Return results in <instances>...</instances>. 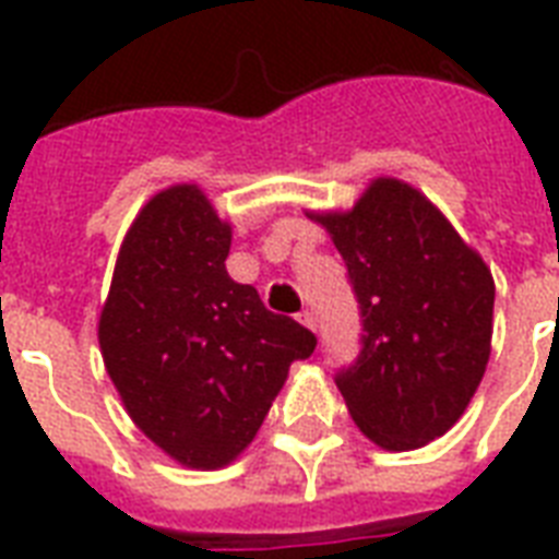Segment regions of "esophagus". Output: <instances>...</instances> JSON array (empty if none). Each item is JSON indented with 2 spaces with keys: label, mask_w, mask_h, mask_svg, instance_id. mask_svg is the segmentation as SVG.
I'll return each mask as SVG.
<instances>
[{
  "label": "esophagus",
  "mask_w": 559,
  "mask_h": 559,
  "mask_svg": "<svg viewBox=\"0 0 559 559\" xmlns=\"http://www.w3.org/2000/svg\"><path fill=\"white\" fill-rule=\"evenodd\" d=\"M298 322L305 324V328H310V331H316V313H313V310H301V313H298Z\"/></svg>",
  "instance_id": "esophagus-1"
}]
</instances>
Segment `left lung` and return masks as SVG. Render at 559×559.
<instances>
[{
	"label": "left lung",
	"mask_w": 559,
	"mask_h": 559,
	"mask_svg": "<svg viewBox=\"0 0 559 559\" xmlns=\"http://www.w3.org/2000/svg\"><path fill=\"white\" fill-rule=\"evenodd\" d=\"M307 217L333 237L362 316V350L336 373L354 424L391 452L441 438L490 359V266L403 179H373L350 211Z\"/></svg>",
	"instance_id": "obj_1"
}]
</instances>
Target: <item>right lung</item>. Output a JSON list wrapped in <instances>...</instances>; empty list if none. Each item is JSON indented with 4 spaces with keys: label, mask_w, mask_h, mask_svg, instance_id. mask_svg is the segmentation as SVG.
Returning a JSON list of instances; mask_svg holds the SVG:
<instances>
[{
    "label": "right lung",
    "mask_w": 559,
    "mask_h": 559,
    "mask_svg": "<svg viewBox=\"0 0 559 559\" xmlns=\"http://www.w3.org/2000/svg\"><path fill=\"white\" fill-rule=\"evenodd\" d=\"M231 226L197 186L144 202L118 249L98 319L127 415L170 459L219 469L252 443L316 336L226 272Z\"/></svg>",
    "instance_id": "add662e5"
}]
</instances>
